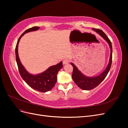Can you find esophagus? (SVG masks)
I'll return each mask as SVG.
<instances>
[{
  "label": "esophagus",
  "mask_w": 128,
  "mask_h": 128,
  "mask_svg": "<svg viewBox=\"0 0 128 128\" xmlns=\"http://www.w3.org/2000/svg\"><path fill=\"white\" fill-rule=\"evenodd\" d=\"M69 60L68 59H64L63 60V64H66L69 63Z\"/></svg>",
  "instance_id": "34e87169"
}]
</instances>
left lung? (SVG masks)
Returning a JSON list of instances; mask_svg holds the SVG:
<instances>
[{
  "mask_svg": "<svg viewBox=\"0 0 128 128\" xmlns=\"http://www.w3.org/2000/svg\"><path fill=\"white\" fill-rule=\"evenodd\" d=\"M92 29L98 33L100 36H101L108 42L110 49V54L109 62L105 70L98 76L94 77H88L83 75L74 64L72 62L70 63L73 67L72 78L77 86L84 90H92L102 82L110 70L112 62V46L110 40L102 30L95 28H92Z\"/></svg>",
  "mask_w": 128,
  "mask_h": 128,
  "instance_id": "8db88e82",
  "label": "left lung"
}]
</instances>
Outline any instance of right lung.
<instances>
[{
	"label": "right lung",
	"mask_w": 128,
	"mask_h": 128,
	"mask_svg": "<svg viewBox=\"0 0 128 128\" xmlns=\"http://www.w3.org/2000/svg\"><path fill=\"white\" fill-rule=\"evenodd\" d=\"M40 27L34 26L26 30L19 37L15 48V56L20 74L26 84L35 90L41 92L49 91L55 86L57 80V74L62 68V62L50 67L47 70L39 74L33 75L26 70L21 62L18 54V45L21 37L27 32L38 30Z\"/></svg>",
	"instance_id": "add662e5"
}]
</instances>
